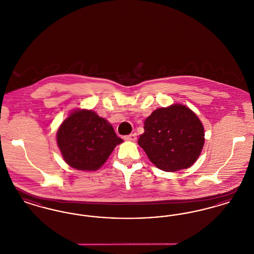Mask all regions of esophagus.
<instances>
[{"label": "esophagus", "instance_id": "1", "mask_svg": "<svg viewBox=\"0 0 254 254\" xmlns=\"http://www.w3.org/2000/svg\"><path fill=\"white\" fill-rule=\"evenodd\" d=\"M124 138H125V140H127V141L135 142V141H136V139H137V135H136V133H132V134H129V135L125 136Z\"/></svg>", "mask_w": 254, "mask_h": 254}]
</instances>
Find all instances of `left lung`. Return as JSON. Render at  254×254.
I'll return each mask as SVG.
<instances>
[{
    "label": "left lung",
    "instance_id": "8db88e82",
    "mask_svg": "<svg viewBox=\"0 0 254 254\" xmlns=\"http://www.w3.org/2000/svg\"><path fill=\"white\" fill-rule=\"evenodd\" d=\"M144 129L138 144L164 171L191 167L204 146L203 124L191 109L181 104L154 110L145 119Z\"/></svg>",
    "mask_w": 254,
    "mask_h": 254
}]
</instances>
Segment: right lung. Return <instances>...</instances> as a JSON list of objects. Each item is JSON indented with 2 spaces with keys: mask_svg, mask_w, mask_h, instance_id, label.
Returning a JSON list of instances; mask_svg holds the SVG:
<instances>
[{
  "mask_svg": "<svg viewBox=\"0 0 254 254\" xmlns=\"http://www.w3.org/2000/svg\"><path fill=\"white\" fill-rule=\"evenodd\" d=\"M122 142L109 122L87 109L74 110L57 131V144L64 162L79 170L100 169Z\"/></svg>",
  "mask_w": 254,
  "mask_h": 254,
  "instance_id": "add662e5",
  "label": "right lung"
}]
</instances>
